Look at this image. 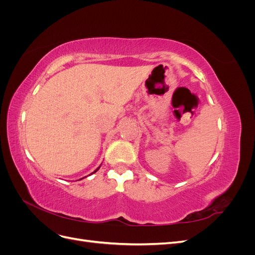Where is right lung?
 <instances>
[{
    "instance_id": "1",
    "label": "right lung",
    "mask_w": 255,
    "mask_h": 255,
    "mask_svg": "<svg viewBox=\"0 0 255 255\" xmlns=\"http://www.w3.org/2000/svg\"><path fill=\"white\" fill-rule=\"evenodd\" d=\"M100 167H101V166H100ZM100 167H98V168H97V169H96V170H95V171H94V172H92V173H96V172H97V171H98V170H99V169H100ZM92 173H91V174H92ZM81 180H82V179H81Z\"/></svg>"
}]
</instances>
